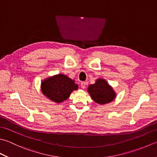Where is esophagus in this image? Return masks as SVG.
I'll list each match as a JSON object with an SVG mask.
<instances>
[{"label": "esophagus", "instance_id": "esophagus-1", "mask_svg": "<svg viewBox=\"0 0 157 157\" xmlns=\"http://www.w3.org/2000/svg\"><path fill=\"white\" fill-rule=\"evenodd\" d=\"M86 82H82L81 83V87H82V88L84 89V88H86Z\"/></svg>", "mask_w": 157, "mask_h": 157}]
</instances>
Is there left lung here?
I'll return each instance as SVG.
<instances>
[{
  "instance_id": "1",
  "label": "left lung",
  "mask_w": 157,
  "mask_h": 157,
  "mask_svg": "<svg viewBox=\"0 0 157 157\" xmlns=\"http://www.w3.org/2000/svg\"><path fill=\"white\" fill-rule=\"evenodd\" d=\"M87 90L92 99L100 105L112 102L116 96L113 88L102 78L97 79L94 84L89 85Z\"/></svg>"
}]
</instances>
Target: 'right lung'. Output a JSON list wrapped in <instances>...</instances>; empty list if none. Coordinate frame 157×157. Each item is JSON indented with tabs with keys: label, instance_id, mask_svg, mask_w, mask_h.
<instances>
[{
	"label": "right lung",
	"instance_id": "add662e5",
	"mask_svg": "<svg viewBox=\"0 0 157 157\" xmlns=\"http://www.w3.org/2000/svg\"><path fill=\"white\" fill-rule=\"evenodd\" d=\"M78 85L64 74L49 77L41 82V90L44 96L53 102L60 103L66 101L73 90H78Z\"/></svg>",
	"mask_w": 157,
	"mask_h": 157
}]
</instances>
